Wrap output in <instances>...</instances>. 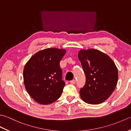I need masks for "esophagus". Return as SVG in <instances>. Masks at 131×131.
Instances as JSON below:
<instances>
[{"instance_id":"1","label":"esophagus","mask_w":131,"mask_h":131,"mask_svg":"<svg viewBox=\"0 0 131 131\" xmlns=\"http://www.w3.org/2000/svg\"><path fill=\"white\" fill-rule=\"evenodd\" d=\"M75 82H76V81H75V79L72 80H71V81H70V83L72 84H74L75 83Z\"/></svg>"}]
</instances>
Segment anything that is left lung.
Segmentation results:
<instances>
[{
    "mask_svg": "<svg viewBox=\"0 0 131 131\" xmlns=\"http://www.w3.org/2000/svg\"><path fill=\"white\" fill-rule=\"evenodd\" d=\"M78 58L86 78L85 84L80 90L81 98L89 104H101L115 90L118 69L112 58L97 49H81Z\"/></svg>",
    "mask_w": 131,
    "mask_h": 131,
    "instance_id": "1",
    "label": "left lung"
}]
</instances>
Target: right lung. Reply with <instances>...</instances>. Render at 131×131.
I'll return each instance as SVG.
<instances>
[{"instance_id":"1","label":"right lung","mask_w":131,"mask_h":131,"mask_svg":"<svg viewBox=\"0 0 131 131\" xmlns=\"http://www.w3.org/2000/svg\"><path fill=\"white\" fill-rule=\"evenodd\" d=\"M65 53L64 49H44L33 55L25 66V88L39 104H52L62 94L65 83L62 79L60 61Z\"/></svg>"}]
</instances>
